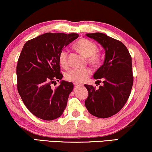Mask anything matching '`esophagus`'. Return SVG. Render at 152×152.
I'll return each mask as SVG.
<instances>
[{
	"instance_id": "1",
	"label": "esophagus",
	"mask_w": 152,
	"mask_h": 152,
	"mask_svg": "<svg viewBox=\"0 0 152 152\" xmlns=\"http://www.w3.org/2000/svg\"><path fill=\"white\" fill-rule=\"evenodd\" d=\"M74 85L75 86H83V84H80V83H74Z\"/></svg>"
}]
</instances>
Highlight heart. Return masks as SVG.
Masks as SVG:
<instances>
[{"label": "heart", "mask_w": 152, "mask_h": 152, "mask_svg": "<svg viewBox=\"0 0 152 152\" xmlns=\"http://www.w3.org/2000/svg\"><path fill=\"white\" fill-rule=\"evenodd\" d=\"M75 46L83 55L88 57L89 63L93 65H98L102 61L101 55L97 53V46L94 42L87 39H82L77 41ZM59 62L62 67L66 68L68 66V50L64 49L59 55ZM89 68H72L65 75L66 79L70 82L81 83L84 82L91 74Z\"/></svg>", "instance_id": "obj_1"}]
</instances>
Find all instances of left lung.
<instances>
[{
    "mask_svg": "<svg viewBox=\"0 0 152 152\" xmlns=\"http://www.w3.org/2000/svg\"><path fill=\"white\" fill-rule=\"evenodd\" d=\"M86 35L102 46L105 58L103 65L93 75L97 82L102 81V86L95 90L91 85H84L88 92L85 106L95 117L109 118L122 109L129 97L134 81L132 57L121 41L103 33Z\"/></svg>",
    "mask_w": 152,
    "mask_h": 152,
    "instance_id": "1",
    "label": "left lung"
}]
</instances>
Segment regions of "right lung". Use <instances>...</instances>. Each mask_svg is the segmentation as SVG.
<instances>
[{
    "label": "right lung",
    "mask_w": 152,
    "mask_h": 152,
    "mask_svg": "<svg viewBox=\"0 0 152 152\" xmlns=\"http://www.w3.org/2000/svg\"><path fill=\"white\" fill-rule=\"evenodd\" d=\"M78 37L77 33H45L23 45L16 66L17 88L24 104L36 117L53 120L63 114L74 85L61 80L53 90L50 84L63 77L60 52Z\"/></svg>",
    "instance_id": "obj_1"
}]
</instances>
